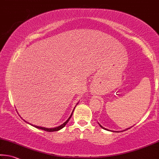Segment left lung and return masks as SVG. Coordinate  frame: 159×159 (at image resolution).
I'll return each instance as SVG.
<instances>
[{"label": "left lung", "instance_id": "8db88e82", "mask_svg": "<svg viewBox=\"0 0 159 159\" xmlns=\"http://www.w3.org/2000/svg\"><path fill=\"white\" fill-rule=\"evenodd\" d=\"M100 127H102V128H103V127H102V126H101V125H100Z\"/></svg>", "mask_w": 159, "mask_h": 159}]
</instances>
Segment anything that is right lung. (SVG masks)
I'll return each mask as SVG.
<instances>
[{
	"label": "right lung",
	"mask_w": 159,
	"mask_h": 159,
	"mask_svg": "<svg viewBox=\"0 0 159 159\" xmlns=\"http://www.w3.org/2000/svg\"><path fill=\"white\" fill-rule=\"evenodd\" d=\"M72 114H73V113H71V115H70L69 118L66 121V122H65L64 123H63V124H62L61 125H60V126H59V127H55V128H45V127H38V126H34V127H35L36 128H38V129H40L47 131V132H56V131H59V130H60L61 129H62V128L64 127V126L67 124L68 122H69V120H70V118L71 117Z\"/></svg>",
	"instance_id": "right-lung-1"
}]
</instances>
